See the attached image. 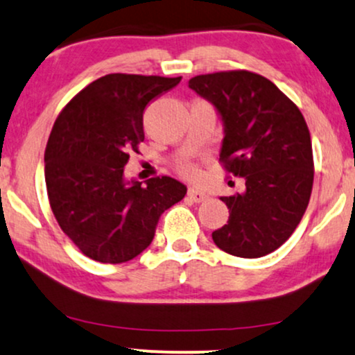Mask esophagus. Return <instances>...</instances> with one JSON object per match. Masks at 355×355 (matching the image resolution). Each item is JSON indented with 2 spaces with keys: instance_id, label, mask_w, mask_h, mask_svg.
<instances>
[{
  "instance_id": "34e87169",
  "label": "esophagus",
  "mask_w": 355,
  "mask_h": 355,
  "mask_svg": "<svg viewBox=\"0 0 355 355\" xmlns=\"http://www.w3.org/2000/svg\"><path fill=\"white\" fill-rule=\"evenodd\" d=\"M187 196H189L194 202H202L204 199H207V194H205L204 191L198 189V187H191V189L187 191Z\"/></svg>"
}]
</instances>
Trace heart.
<instances>
[{
    "label": "heart",
    "instance_id": "heart-1",
    "mask_svg": "<svg viewBox=\"0 0 355 355\" xmlns=\"http://www.w3.org/2000/svg\"><path fill=\"white\" fill-rule=\"evenodd\" d=\"M179 171L187 178H198L199 176V166L194 161H182L179 164Z\"/></svg>",
    "mask_w": 355,
    "mask_h": 355
}]
</instances>
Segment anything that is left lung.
I'll return each mask as SVG.
<instances>
[{
  "instance_id": "8db88e82",
  "label": "left lung",
  "mask_w": 355,
  "mask_h": 355,
  "mask_svg": "<svg viewBox=\"0 0 355 355\" xmlns=\"http://www.w3.org/2000/svg\"><path fill=\"white\" fill-rule=\"evenodd\" d=\"M189 87L220 113L225 137L218 161L245 181L242 192L220 198L230 216L212 232L214 243L234 257L268 255L291 237L311 198L314 161L304 116L255 72L196 76Z\"/></svg>"
}]
</instances>
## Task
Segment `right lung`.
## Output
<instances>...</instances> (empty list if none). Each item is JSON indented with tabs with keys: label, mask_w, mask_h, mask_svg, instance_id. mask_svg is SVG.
<instances>
[{
	"label": "right lung",
	"mask_w": 355,
	"mask_h": 355,
	"mask_svg": "<svg viewBox=\"0 0 355 355\" xmlns=\"http://www.w3.org/2000/svg\"><path fill=\"white\" fill-rule=\"evenodd\" d=\"M181 77L108 73L62 108L47 139V198L57 224L100 263L133 260L155 237L161 214L186 196L169 176L123 179L130 153L144 139L143 112Z\"/></svg>",
	"instance_id": "obj_1"
}]
</instances>
